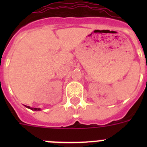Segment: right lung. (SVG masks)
I'll return each mask as SVG.
<instances>
[{
  "instance_id": "add662e5",
  "label": "right lung",
  "mask_w": 147,
  "mask_h": 147,
  "mask_svg": "<svg viewBox=\"0 0 147 147\" xmlns=\"http://www.w3.org/2000/svg\"><path fill=\"white\" fill-rule=\"evenodd\" d=\"M25 107H27V108L28 109H31L32 110H34V111H38V110H41V109L40 108H35V107H30L29 106H26V105H25Z\"/></svg>"
}]
</instances>
